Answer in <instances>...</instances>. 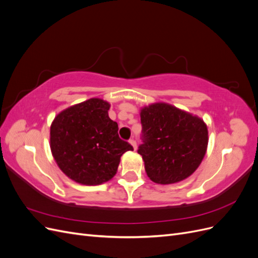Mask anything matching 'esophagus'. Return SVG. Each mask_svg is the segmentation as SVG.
<instances>
[{
	"label": "esophagus",
	"instance_id": "1",
	"mask_svg": "<svg viewBox=\"0 0 258 258\" xmlns=\"http://www.w3.org/2000/svg\"><path fill=\"white\" fill-rule=\"evenodd\" d=\"M129 142H130V144L134 146V148L135 150H137V142H136V140H134V139H130L129 140Z\"/></svg>",
	"mask_w": 258,
	"mask_h": 258
}]
</instances>
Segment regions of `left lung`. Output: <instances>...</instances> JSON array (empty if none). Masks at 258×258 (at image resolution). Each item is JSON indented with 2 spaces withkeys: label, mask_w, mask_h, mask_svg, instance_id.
<instances>
[{
  "label": "left lung",
  "mask_w": 258,
  "mask_h": 258,
  "mask_svg": "<svg viewBox=\"0 0 258 258\" xmlns=\"http://www.w3.org/2000/svg\"><path fill=\"white\" fill-rule=\"evenodd\" d=\"M142 144L138 153L153 182L172 184L192 174L208 146L207 124L199 117L166 103L141 111Z\"/></svg>",
  "instance_id": "left-lung-1"
}]
</instances>
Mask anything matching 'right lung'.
<instances>
[{
    "instance_id": "1",
    "label": "right lung",
    "mask_w": 258,
    "mask_h": 258,
    "mask_svg": "<svg viewBox=\"0 0 258 258\" xmlns=\"http://www.w3.org/2000/svg\"><path fill=\"white\" fill-rule=\"evenodd\" d=\"M110 104L93 98L57 115L50 127V148L59 168L73 181L99 185L111 179L120 157L134 147L118 136L108 117Z\"/></svg>"
}]
</instances>
